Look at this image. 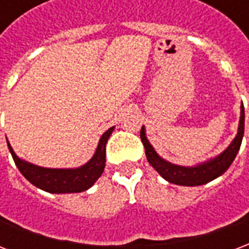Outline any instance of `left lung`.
I'll return each mask as SVG.
<instances>
[{
	"label": "left lung",
	"mask_w": 249,
	"mask_h": 249,
	"mask_svg": "<svg viewBox=\"0 0 249 249\" xmlns=\"http://www.w3.org/2000/svg\"><path fill=\"white\" fill-rule=\"evenodd\" d=\"M243 135H244V107L241 104V116L239 130H237L235 140L231 142V145L223 153H220L217 157H214V159L204 162V164H200L197 167H180V165H175V164H171V162L162 160L161 157L157 155L155 149L149 144V141L146 140L144 126L141 128L140 132L141 141H142L144 148H145V155L148 162L167 181L172 184H178V185H187V187L203 185V184L209 183L213 178L221 176L230 168L233 160H235L236 155H237V152L240 149Z\"/></svg>",
	"instance_id": "1"
}]
</instances>
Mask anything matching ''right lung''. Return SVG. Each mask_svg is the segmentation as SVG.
I'll list each match as a JSON object with an SVG mask.
<instances>
[{
    "instance_id": "obj_1",
    "label": "right lung",
    "mask_w": 249,
    "mask_h": 249,
    "mask_svg": "<svg viewBox=\"0 0 249 249\" xmlns=\"http://www.w3.org/2000/svg\"><path fill=\"white\" fill-rule=\"evenodd\" d=\"M113 132V126L109 128L100 139L94 156L89 161L76 169H51L41 168L26 162L16 156V153L9 144V151L12 153L16 165L28 181L49 193H77L87 191L92 187L105 168V152L107 141Z\"/></svg>"
}]
</instances>
